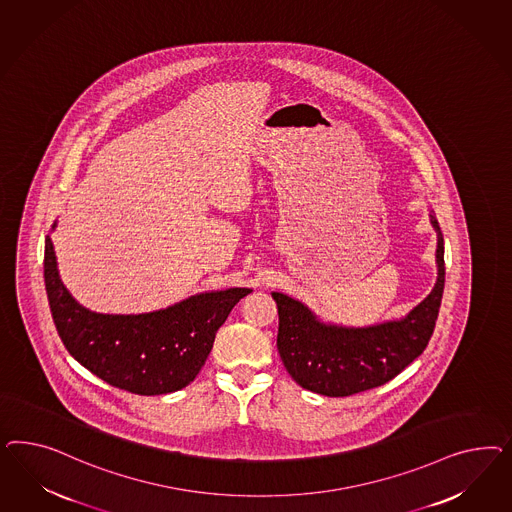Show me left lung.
I'll return each instance as SVG.
<instances>
[{"instance_id": "8db88e82", "label": "left lung", "mask_w": 512, "mask_h": 512, "mask_svg": "<svg viewBox=\"0 0 512 512\" xmlns=\"http://www.w3.org/2000/svg\"><path fill=\"white\" fill-rule=\"evenodd\" d=\"M434 291L402 321L341 328L319 323L311 311L281 293H272L278 304V351L283 366L296 383L323 396H351L381 387L422 355L434 334L445 287V248L439 223Z\"/></svg>"}]
</instances>
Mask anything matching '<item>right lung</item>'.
Returning <instances> with one entry per match:
<instances>
[{"mask_svg":"<svg viewBox=\"0 0 512 512\" xmlns=\"http://www.w3.org/2000/svg\"><path fill=\"white\" fill-rule=\"evenodd\" d=\"M45 285L65 349L109 385L140 396L187 387L201 372L219 326L251 289L191 296L146 315H101L78 306L63 287L52 240L45 242Z\"/></svg>","mask_w":512,"mask_h":512,"instance_id":"right-lung-1","label":"right lung"}]
</instances>
